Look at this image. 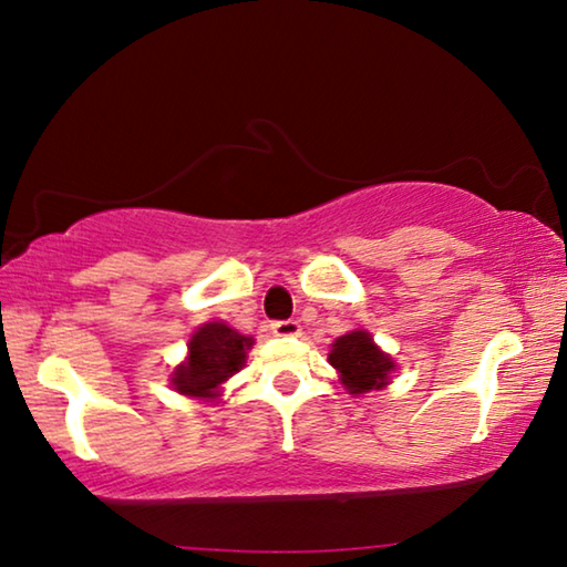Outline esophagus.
<instances>
[{
  "mask_svg": "<svg viewBox=\"0 0 567 567\" xmlns=\"http://www.w3.org/2000/svg\"><path fill=\"white\" fill-rule=\"evenodd\" d=\"M275 334H280V338H292V334L300 332V322L297 320H277L270 324Z\"/></svg>",
  "mask_w": 567,
  "mask_h": 567,
  "instance_id": "esophagus-1",
  "label": "esophagus"
}]
</instances>
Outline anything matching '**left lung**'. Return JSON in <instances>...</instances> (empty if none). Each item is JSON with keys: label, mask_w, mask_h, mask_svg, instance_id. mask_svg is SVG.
<instances>
[{"label": "left lung", "mask_w": 567, "mask_h": 567, "mask_svg": "<svg viewBox=\"0 0 567 567\" xmlns=\"http://www.w3.org/2000/svg\"><path fill=\"white\" fill-rule=\"evenodd\" d=\"M328 360L340 372V382L350 395L385 388L398 368L395 360L372 342L368 330H352L334 340Z\"/></svg>", "instance_id": "8db88e82"}]
</instances>
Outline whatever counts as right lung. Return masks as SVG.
<instances>
[{
    "label": "right lung",
    "instance_id": "right-lung-1",
    "mask_svg": "<svg viewBox=\"0 0 567 567\" xmlns=\"http://www.w3.org/2000/svg\"><path fill=\"white\" fill-rule=\"evenodd\" d=\"M252 344V338L239 334L225 322H207L189 338L187 360L172 372L169 385L179 395L215 400L219 398V385L245 368L247 350Z\"/></svg>",
    "mask_w": 567,
    "mask_h": 567
}]
</instances>
